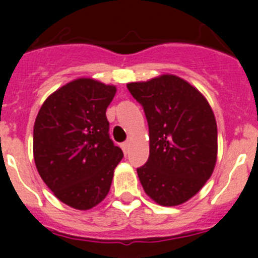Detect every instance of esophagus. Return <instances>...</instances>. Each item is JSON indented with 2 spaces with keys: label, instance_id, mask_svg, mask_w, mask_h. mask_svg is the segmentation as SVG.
<instances>
[{
  "label": "esophagus",
  "instance_id": "34e87169",
  "mask_svg": "<svg viewBox=\"0 0 258 258\" xmlns=\"http://www.w3.org/2000/svg\"><path fill=\"white\" fill-rule=\"evenodd\" d=\"M121 148H122V151H123L124 155H127L130 151V142H123V144L121 145Z\"/></svg>",
  "mask_w": 258,
  "mask_h": 258
}]
</instances>
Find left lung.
I'll return each instance as SVG.
<instances>
[{
  "instance_id": "1",
  "label": "left lung",
  "mask_w": 258,
  "mask_h": 258,
  "mask_svg": "<svg viewBox=\"0 0 258 258\" xmlns=\"http://www.w3.org/2000/svg\"><path fill=\"white\" fill-rule=\"evenodd\" d=\"M144 107L150 156L137 168L147 196L161 206H178L211 177L217 161V123L209 101L175 75L127 83Z\"/></svg>"
}]
</instances>
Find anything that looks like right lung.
<instances>
[{"mask_svg":"<svg viewBox=\"0 0 258 258\" xmlns=\"http://www.w3.org/2000/svg\"><path fill=\"white\" fill-rule=\"evenodd\" d=\"M116 86L74 80L46 98L33 126V158L54 196L76 210L105 200L123 157L108 135L106 110Z\"/></svg>","mask_w":258,"mask_h":258,"instance_id":"add662e5","label":"right lung"}]
</instances>
